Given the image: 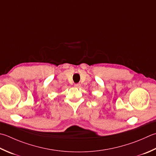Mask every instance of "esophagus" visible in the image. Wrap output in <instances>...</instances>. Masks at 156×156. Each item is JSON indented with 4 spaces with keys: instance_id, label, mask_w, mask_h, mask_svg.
<instances>
[{
    "instance_id": "obj_1",
    "label": "esophagus",
    "mask_w": 156,
    "mask_h": 156,
    "mask_svg": "<svg viewBox=\"0 0 156 156\" xmlns=\"http://www.w3.org/2000/svg\"><path fill=\"white\" fill-rule=\"evenodd\" d=\"M74 86L77 88H80L81 87V84L80 83H77V84H75Z\"/></svg>"
}]
</instances>
